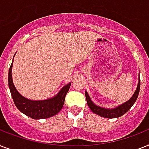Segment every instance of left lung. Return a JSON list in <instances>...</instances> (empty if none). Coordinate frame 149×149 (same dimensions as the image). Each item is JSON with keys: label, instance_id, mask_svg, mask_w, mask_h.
<instances>
[{"label": "left lung", "instance_id": "1", "mask_svg": "<svg viewBox=\"0 0 149 149\" xmlns=\"http://www.w3.org/2000/svg\"><path fill=\"white\" fill-rule=\"evenodd\" d=\"M140 89V77H139V82H138V85L136 87L135 93L132 97L129 99L128 101H126L124 103L121 104L119 106L115 107V108L108 109L104 108V107H101L100 106L95 105L93 101H92L91 98L88 94L87 91H85L86 99V102L88 106H89V109H91V111L95 114L100 116L104 117V118H118V117L122 116L123 115L129 111L131 107L133 106V104L135 103L136 100H137L138 95L139 93Z\"/></svg>", "mask_w": 149, "mask_h": 149}]
</instances>
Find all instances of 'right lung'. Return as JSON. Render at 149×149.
Segmentation results:
<instances>
[{"instance_id":"right-lung-1","label":"right lung","mask_w":149,"mask_h":149,"mask_svg":"<svg viewBox=\"0 0 149 149\" xmlns=\"http://www.w3.org/2000/svg\"><path fill=\"white\" fill-rule=\"evenodd\" d=\"M14 59L8 72V86L14 104L17 108L27 116L33 119H43L52 117L59 113L63 106L65 97L68 93L71 83L63 86L57 94L47 100H31L23 96L17 90L12 79V67Z\"/></svg>"}]
</instances>
